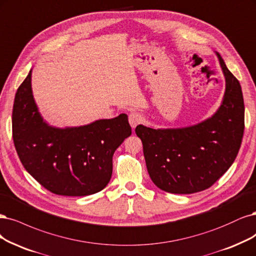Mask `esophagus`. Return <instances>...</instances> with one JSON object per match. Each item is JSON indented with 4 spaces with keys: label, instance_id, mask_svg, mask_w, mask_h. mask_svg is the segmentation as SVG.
<instances>
[{
    "label": "esophagus",
    "instance_id": "obj_1",
    "mask_svg": "<svg viewBox=\"0 0 256 256\" xmlns=\"http://www.w3.org/2000/svg\"><path fill=\"white\" fill-rule=\"evenodd\" d=\"M143 120L142 114H140L138 112H131L129 114V124L132 128H136L138 124H140Z\"/></svg>",
    "mask_w": 256,
    "mask_h": 256
}]
</instances>
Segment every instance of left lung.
I'll return each mask as SVG.
<instances>
[{
  "label": "left lung",
  "instance_id": "8db88e82",
  "mask_svg": "<svg viewBox=\"0 0 256 256\" xmlns=\"http://www.w3.org/2000/svg\"><path fill=\"white\" fill-rule=\"evenodd\" d=\"M216 54L226 78V92L212 118L185 128H136L148 174L167 192L192 194L210 188L230 168L240 148L244 130L242 86Z\"/></svg>",
  "mask_w": 256,
  "mask_h": 256
}]
</instances>
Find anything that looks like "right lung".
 Instances as JSON below:
<instances>
[{"instance_id":"right-lung-1","label":"right lung","mask_w":256,"mask_h":256,"mask_svg":"<svg viewBox=\"0 0 256 256\" xmlns=\"http://www.w3.org/2000/svg\"><path fill=\"white\" fill-rule=\"evenodd\" d=\"M131 134L127 114L92 124L56 128L41 118L32 91V70L18 88L12 138L24 168L43 188L61 196H88L104 190L112 156Z\"/></svg>"}]
</instances>
